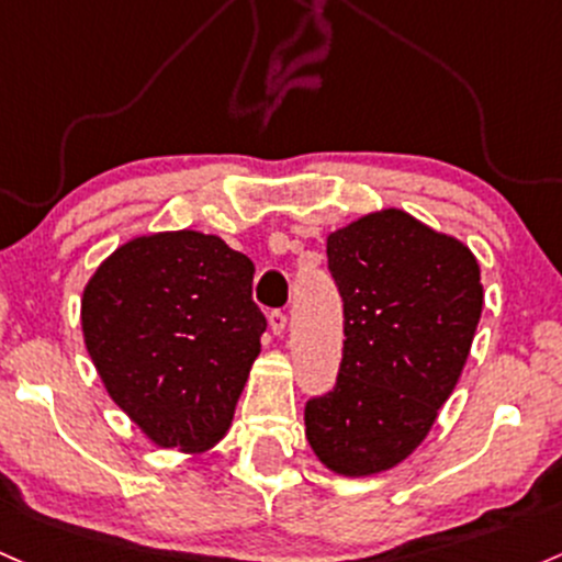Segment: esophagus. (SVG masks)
<instances>
[{"label":"esophagus","instance_id":"obj_1","mask_svg":"<svg viewBox=\"0 0 562 562\" xmlns=\"http://www.w3.org/2000/svg\"><path fill=\"white\" fill-rule=\"evenodd\" d=\"M269 328L274 330V336H282V333L288 330V314L280 310L269 312Z\"/></svg>","mask_w":562,"mask_h":562}]
</instances>
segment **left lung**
I'll list each match as a JSON object with an SVG mask.
<instances>
[{"mask_svg":"<svg viewBox=\"0 0 562 562\" xmlns=\"http://www.w3.org/2000/svg\"><path fill=\"white\" fill-rule=\"evenodd\" d=\"M344 299L333 392L306 403V440L330 472L368 477L424 442L459 384L483 312L480 263L411 213H368L328 234Z\"/></svg>","mask_w":562,"mask_h":562,"instance_id":"obj_1","label":"left lung"}]
</instances>
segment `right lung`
Instances as JSON below:
<instances>
[{"instance_id":"1","label":"right lung","mask_w":562,"mask_h":562,"mask_svg":"<svg viewBox=\"0 0 562 562\" xmlns=\"http://www.w3.org/2000/svg\"><path fill=\"white\" fill-rule=\"evenodd\" d=\"M256 267L215 234L120 245L82 293V336L109 397L159 448L202 453L232 427L267 317Z\"/></svg>"}]
</instances>
